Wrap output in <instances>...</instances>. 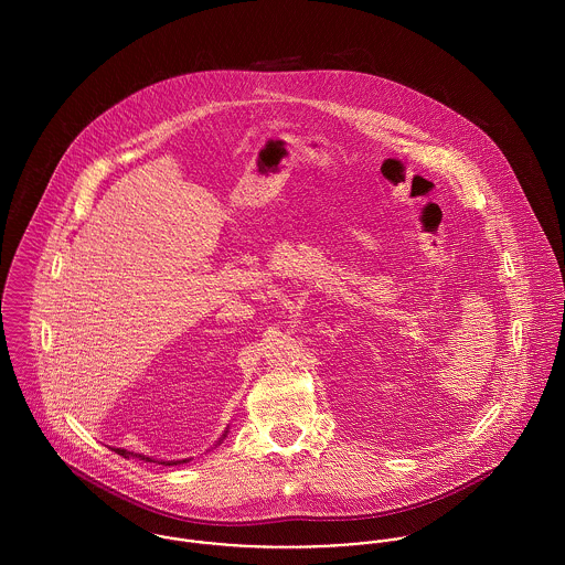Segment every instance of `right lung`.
Returning <instances> with one entry per match:
<instances>
[{
    "instance_id": "right-lung-1",
    "label": "right lung",
    "mask_w": 565,
    "mask_h": 565,
    "mask_svg": "<svg viewBox=\"0 0 565 565\" xmlns=\"http://www.w3.org/2000/svg\"><path fill=\"white\" fill-rule=\"evenodd\" d=\"M224 437H226V435H224ZM115 452H117V455H121V457H126V459H128V457H135L132 452H128V450H124V448H115ZM139 457H141V455H139ZM141 459H146V461H152L150 457H141ZM173 463H180V461H171V463L167 461L164 466H173Z\"/></svg>"
}]
</instances>
